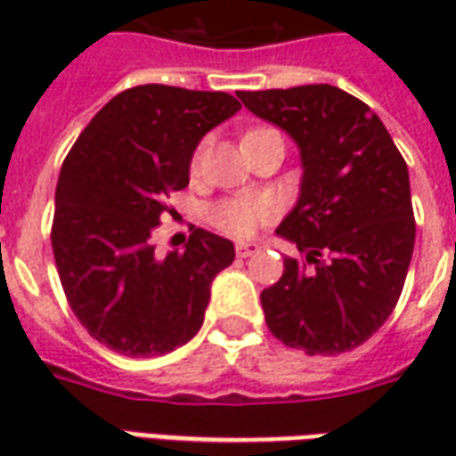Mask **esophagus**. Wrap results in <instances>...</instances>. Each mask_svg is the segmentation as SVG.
Masks as SVG:
<instances>
[{
	"label": "esophagus",
	"instance_id": "1",
	"mask_svg": "<svg viewBox=\"0 0 456 456\" xmlns=\"http://www.w3.org/2000/svg\"><path fill=\"white\" fill-rule=\"evenodd\" d=\"M258 251H261V247H258L256 241H239V244H237V256L239 258L254 256V254H258Z\"/></svg>",
	"mask_w": 456,
	"mask_h": 456
}]
</instances>
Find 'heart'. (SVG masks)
<instances>
[{
  "label": "heart",
  "instance_id": "b5f03b06",
  "mask_svg": "<svg viewBox=\"0 0 456 456\" xmlns=\"http://www.w3.org/2000/svg\"><path fill=\"white\" fill-rule=\"evenodd\" d=\"M271 217V205L264 198H234L212 209V222L232 237H248Z\"/></svg>",
  "mask_w": 456,
  "mask_h": 456
}]
</instances>
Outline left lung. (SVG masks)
I'll return each mask as SVG.
<instances>
[{
  "instance_id": "left-lung-1",
  "label": "left lung",
  "mask_w": 456,
  "mask_h": 456,
  "mask_svg": "<svg viewBox=\"0 0 456 456\" xmlns=\"http://www.w3.org/2000/svg\"><path fill=\"white\" fill-rule=\"evenodd\" d=\"M300 151V192L276 234L305 258L261 293L268 330L307 354L363 344L401 297L415 247L408 166L369 104L335 85L239 93Z\"/></svg>"
}]
</instances>
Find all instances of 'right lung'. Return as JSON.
Masks as SVG:
<instances>
[{"instance_id": "add662e5", "label": "right lung", "mask_w": 456, "mask_h": 456, "mask_svg": "<svg viewBox=\"0 0 456 456\" xmlns=\"http://www.w3.org/2000/svg\"><path fill=\"white\" fill-rule=\"evenodd\" d=\"M241 110L227 93L139 85L94 114L55 188L53 256L70 307L97 342L131 359L198 335L234 244L195 229L183 251L151 244L166 198L190 183L202 136Z\"/></svg>"}]
</instances>
